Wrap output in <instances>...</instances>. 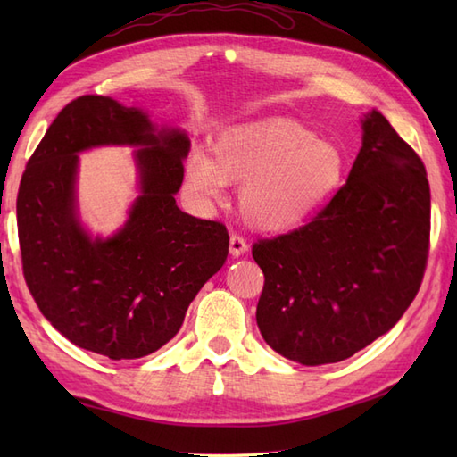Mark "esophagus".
<instances>
[{"instance_id": "34e87169", "label": "esophagus", "mask_w": 457, "mask_h": 457, "mask_svg": "<svg viewBox=\"0 0 457 457\" xmlns=\"http://www.w3.org/2000/svg\"><path fill=\"white\" fill-rule=\"evenodd\" d=\"M247 249H249V245H247V241L244 239V236L231 234V237H229V253L231 255L241 257L244 253H247Z\"/></svg>"}]
</instances>
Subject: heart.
Instances as JSON below:
<instances>
[{
  "mask_svg": "<svg viewBox=\"0 0 457 457\" xmlns=\"http://www.w3.org/2000/svg\"><path fill=\"white\" fill-rule=\"evenodd\" d=\"M213 161L194 153L187 184L202 200H218L226 180L244 182L241 210L265 231L296 228L342 188L347 157L337 143L316 139L290 120L236 125L212 143Z\"/></svg>",
  "mask_w": 457,
  "mask_h": 457,
  "instance_id": "obj_1",
  "label": "heart"
}]
</instances>
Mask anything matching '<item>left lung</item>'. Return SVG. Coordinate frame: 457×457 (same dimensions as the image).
Returning a JSON list of instances; mask_svg holds the SVG:
<instances>
[{
	"mask_svg": "<svg viewBox=\"0 0 457 457\" xmlns=\"http://www.w3.org/2000/svg\"><path fill=\"white\" fill-rule=\"evenodd\" d=\"M347 182L312 221L261 239L257 326L277 353L337 363L399 322L419 293L430 245V187L419 154L383 113L361 120Z\"/></svg>",
	"mask_w": 457,
	"mask_h": 457,
	"instance_id": "8db88e82",
	"label": "left lung"
}]
</instances>
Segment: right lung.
Here are the masks:
<instances>
[{"mask_svg":"<svg viewBox=\"0 0 457 457\" xmlns=\"http://www.w3.org/2000/svg\"><path fill=\"white\" fill-rule=\"evenodd\" d=\"M131 144L140 196L113 237L92 238L78 218V153ZM188 135L151 123L108 96L62 108L29 159L17 194L25 283L66 339L110 359H137L177 336L204 283L226 263L220 221L184 213L174 200Z\"/></svg>","mask_w":457,"mask_h":457,"instance_id":"add662e5","label":"right lung"}]
</instances>
